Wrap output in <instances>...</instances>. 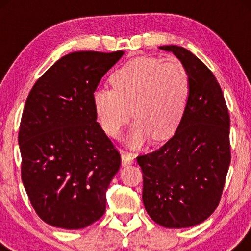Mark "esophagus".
I'll use <instances>...</instances> for the list:
<instances>
[{"mask_svg": "<svg viewBox=\"0 0 251 251\" xmlns=\"http://www.w3.org/2000/svg\"><path fill=\"white\" fill-rule=\"evenodd\" d=\"M135 155L132 153L129 152H122L121 153V159H122V164L123 166H126V164H131L135 161Z\"/></svg>", "mask_w": 251, "mask_h": 251, "instance_id": "1", "label": "esophagus"}]
</instances>
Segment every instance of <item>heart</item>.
I'll return each mask as SVG.
<instances>
[{"instance_id": "heart-1", "label": "heart", "mask_w": 251, "mask_h": 251, "mask_svg": "<svg viewBox=\"0 0 251 251\" xmlns=\"http://www.w3.org/2000/svg\"><path fill=\"white\" fill-rule=\"evenodd\" d=\"M109 82L112 89L94 94L96 114L107 135L118 137L131 114L136 119L129 133L133 145H142L150 135L167 138L179 125L191 85L177 58H137L116 70Z\"/></svg>"}]
</instances>
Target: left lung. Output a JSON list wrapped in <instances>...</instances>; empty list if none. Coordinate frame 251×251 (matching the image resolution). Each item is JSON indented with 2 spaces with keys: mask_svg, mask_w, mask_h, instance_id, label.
Masks as SVG:
<instances>
[{
  "mask_svg": "<svg viewBox=\"0 0 251 251\" xmlns=\"http://www.w3.org/2000/svg\"><path fill=\"white\" fill-rule=\"evenodd\" d=\"M190 76V97L174 136L137 156L143 171V202L150 217L168 228L204 222L219 201L229 162V114L212 72L191 51L163 46Z\"/></svg>",
  "mask_w": 251,
  "mask_h": 251,
  "instance_id": "obj_1",
  "label": "left lung"
}]
</instances>
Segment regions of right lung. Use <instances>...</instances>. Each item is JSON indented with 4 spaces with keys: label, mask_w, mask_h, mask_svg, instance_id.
Segmentation results:
<instances>
[{
    "label": "right lung",
    "mask_w": 251,
    "mask_h": 251,
    "mask_svg": "<svg viewBox=\"0 0 251 251\" xmlns=\"http://www.w3.org/2000/svg\"><path fill=\"white\" fill-rule=\"evenodd\" d=\"M123 53H68L26 99L18 135L22 180L34 210L54 227L84 228L105 212L121 156L97 122L94 94Z\"/></svg>",
    "instance_id": "right-lung-1"
}]
</instances>
